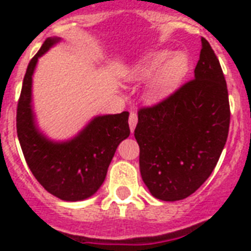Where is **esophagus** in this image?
I'll return each instance as SVG.
<instances>
[{
  "label": "esophagus",
  "instance_id": "1",
  "mask_svg": "<svg viewBox=\"0 0 251 251\" xmlns=\"http://www.w3.org/2000/svg\"><path fill=\"white\" fill-rule=\"evenodd\" d=\"M128 123H129V128H131V131L133 132V129H135V127H136V124H137V114H136L135 111H131V114H129Z\"/></svg>",
  "mask_w": 251,
  "mask_h": 251
}]
</instances>
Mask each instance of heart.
<instances>
[{"label":"heart","mask_w":251,"mask_h":251,"mask_svg":"<svg viewBox=\"0 0 251 251\" xmlns=\"http://www.w3.org/2000/svg\"><path fill=\"white\" fill-rule=\"evenodd\" d=\"M190 69V60L183 52L158 51L149 55L139 63L129 73V77L135 81H144L151 78L147 90L149 99L160 98L168 94L176 86H178L187 75Z\"/></svg>","instance_id":"1"}]
</instances>
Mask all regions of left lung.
<instances>
[{
  "label": "left lung",
  "mask_w": 251,
  "mask_h": 251,
  "mask_svg": "<svg viewBox=\"0 0 251 251\" xmlns=\"http://www.w3.org/2000/svg\"><path fill=\"white\" fill-rule=\"evenodd\" d=\"M194 73L168 98L137 112L140 173L151 194L164 201L184 199L204 183L228 139L226 82L204 38Z\"/></svg>",
  "instance_id": "1"
}]
</instances>
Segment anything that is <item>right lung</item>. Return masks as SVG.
Returning <instances> with one entry per match:
<instances>
[{"label":"right lung","mask_w":251,"mask_h":251,"mask_svg":"<svg viewBox=\"0 0 251 251\" xmlns=\"http://www.w3.org/2000/svg\"><path fill=\"white\" fill-rule=\"evenodd\" d=\"M59 40L47 39L27 67L17 107V133L23 156L39 183L59 199L77 201L94 195L103 183L116 148L129 136V114L97 116L65 143H53L39 132L31 108L32 75L39 57Z\"/></svg>","instance_id":"right-lung-1"}]
</instances>
